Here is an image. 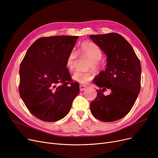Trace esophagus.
<instances>
[{"label":"esophagus","instance_id":"1","mask_svg":"<svg viewBox=\"0 0 158 158\" xmlns=\"http://www.w3.org/2000/svg\"><path fill=\"white\" fill-rule=\"evenodd\" d=\"M86 88H87V86L86 85H80V86H79V88H80L81 92H82V91H84Z\"/></svg>","mask_w":158,"mask_h":158}]
</instances>
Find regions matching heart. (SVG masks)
I'll return each instance as SVG.
<instances>
[{"label":"heart","instance_id":"obj_1","mask_svg":"<svg viewBox=\"0 0 158 158\" xmlns=\"http://www.w3.org/2000/svg\"><path fill=\"white\" fill-rule=\"evenodd\" d=\"M78 54L82 57H86L89 59L86 69L97 70L101 65L100 60L102 57V52L101 48L97 45L92 42H83L82 44ZM77 54L76 52L72 51L69 54L66 61V66L67 69L72 72L74 70V64L77 60ZM93 74L89 71L77 72L72 76L73 81L80 84L85 85L92 79Z\"/></svg>","mask_w":158,"mask_h":158}]
</instances>
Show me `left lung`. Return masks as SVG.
<instances>
[{"label": "left lung", "instance_id": "8db88e82", "mask_svg": "<svg viewBox=\"0 0 158 158\" xmlns=\"http://www.w3.org/2000/svg\"><path fill=\"white\" fill-rule=\"evenodd\" d=\"M89 38L107 56L106 68L98 73L94 83L102 89L90 103V110L97 119L106 122L120 120L131 111L141 87L142 68L130 44L118 33L92 35ZM110 89L106 96L102 92Z\"/></svg>", "mask_w": 158, "mask_h": 158}]
</instances>
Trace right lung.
Here are the masks:
<instances>
[{"label":"right lung","instance_id":"1","mask_svg":"<svg viewBox=\"0 0 158 158\" xmlns=\"http://www.w3.org/2000/svg\"><path fill=\"white\" fill-rule=\"evenodd\" d=\"M78 38H40L29 48L20 64V97L31 113L41 120L63 118L79 93V84L72 82L66 66Z\"/></svg>","mask_w":158,"mask_h":158}]
</instances>
